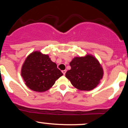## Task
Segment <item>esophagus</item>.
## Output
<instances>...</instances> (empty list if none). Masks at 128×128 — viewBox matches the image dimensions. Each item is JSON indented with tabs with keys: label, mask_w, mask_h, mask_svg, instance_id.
Masks as SVG:
<instances>
[{
	"label": "esophagus",
	"mask_w": 128,
	"mask_h": 128,
	"mask_svg": "<svg viewBox=\"0 0 128 128\" xmlns=\"http://www.w3.org/2000/svg\"><path fill=\"white\" fill-rule=\"evenodd\" d=\"M66 72H67V70H62V73H63V74H64V75H65V74H66Z\"/></svg>",
	"instance_id": "34e87169"
}]
</instances>
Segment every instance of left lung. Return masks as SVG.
Returning <instances> with one entry per match:
<instances>
[{"mask_svg":"<svg viewBox=\"0 0 128 128\" xmlns=\"http://www.w3.org/2000/svg\"><path fill=\"white\" fill-rule=\"evenodd\" d=\"M71 69L66 73L72 84L79 90L90 91L96 87L104 74L102 67L93 56L75 57L70 62Z\"/></svg>","mask_w":128,"mask_h":128,"instance_id":"obj_1","label":"left lung"}]
</instances>
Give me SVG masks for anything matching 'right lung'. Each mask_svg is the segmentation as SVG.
Returning a JSON list of instances; mask_svg holds the SVG:
<instances>
[{"instance_id":"right-lung-1","label":"right lung","mask_w":128,"mask_h":128,"mask_svg":"<svg viewBox=\"0 0 128 128\" xmlns=\"http://www.w3.org/2000/svg\"><path fill=\"white\" fill-rule=\"evenodd\" d=\"M21 74L26 86L37 92L48 90L63 75L49 55L38 51L31 53L26 58L22 67Z\"/></svg>"}]
</instances>
